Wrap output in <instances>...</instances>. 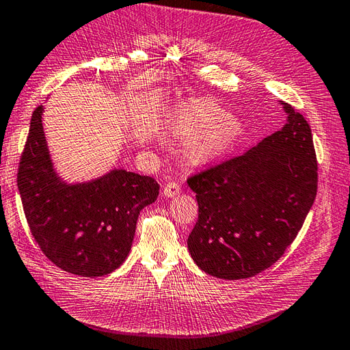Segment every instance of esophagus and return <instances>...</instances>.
I'll list each match as a JSON object with an SVG mask.
<instances>
[{"label":"esophagus","mask_w":350,"mask_h":350,"mask_svg":"<svg viewBox=\"0 0 350 350\" xmlns=\"http://www.w3.org/2000/svg\"><path fill=\"white\" fill-rule=\"evenodd\" d=\"M179 193H181V187H179V184L175 183V181L167 183V184L163 187V194H165V197H167V198H174V197H176Z\"/></svg>","instance_id":"1"}]
</instances>
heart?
Here are the masks:
<instances>
[{"instance_id":"heart-1","label":"heart","mask_w":350,"mask_h":350,"mask_svg":"<svg viewBox=\"0 0 350 350\" xmlns=\"http://www.w3.org/2000/svg\"><path fill=\"white\" fill-rule=\"evenodd\" d=\"M176 137L191 140L187 154L196 163L213 162L234 149L241 139L238 120L225 116L219 107L208 102L189 103L179 109L172 121Z\"/></svg>"}]
</instances>
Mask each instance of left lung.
<instances>
[{"mask_svg": "<svg viewBox=\"0 0 350 350\" xmlns=\"http://www.w3.org/2000/svg\"><path fill=\"white\" fill-rule=\"evenodd\" d=\"M282 130L230 161L188 178L198 220L188 237L197 266L226 280L273 266L301 230L317 196V157L310 124L280 102Z\"/></svg>", "mask_w": 350, "mask_h": 350, "instance_id": "8db88e82", "label": "left lung"}]
</instances>
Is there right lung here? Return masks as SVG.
Returning a JSON list of instances; mask_svg holds the SVG:
<instances>
[{"instance_id": "add662e5", "label": "right lung", "mask_w": 350, "mask_h": 350, "mask_svg": "<svg viewBox=\"0 0 350 350\" xmlns=\"http://www.w3.org/2000/svg\"><path fill=\"white\" fill-rule=\"evenodd\" d=\"M44 105L33 111L20 157L17 187L31 235L64 271L99 278L118 269L131 250L140 211L159 196V184L125 169L68 184L48 150Z\"/></svg>"}]
</instances>
